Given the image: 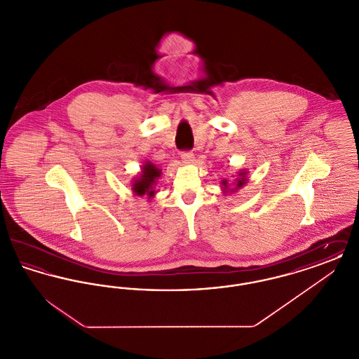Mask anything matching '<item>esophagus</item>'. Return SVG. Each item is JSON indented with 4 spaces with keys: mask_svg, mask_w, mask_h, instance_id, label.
I'll list each match as a JSON object with an SVG mask.
<instances>
[{
    "mask_svg": "<svg viewBox=\"0 0 359 359\" xmlns=\"http://www.w3.org/2000/svg\"><path fill=\"white\" fill-rule=\"evenodd\" d=\"M180 157H182L183 163H187V164L194 161V154H192L191 151H184V152H182V154H180Z\"/></svg>",
    "mask_w": 359,
    "mask_h": 359,
    "instance_id": "obj_1",
    "label": "esophagus"
}]
</instances>
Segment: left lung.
<instances>
[{
    "mask_svg": "<svg viewBox=\"0 0 359 359\" xmlns=\"http://www.w3.org/2000/svg\"><path fill=\"white\" fill-rule=\"evenodd\" d=\"M238 175V179H236V182H237V183H236V187H234V189H233V188H230V189H229L227 180H222V182H221V183H222V188L224 192H227V191H236V189H238V188L243 187V186H245V183L248 182V179H246V172L241 171Z\"/></svg>",
    "mask_w": 359,
    "mask_h": 359,
    "instance_id": "left-lung-1",
    "label": "left lung"
}]
</instances>
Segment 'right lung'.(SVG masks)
<instances>
[{"label": "right lung", "mask_w": 359, "mask_h": 359, "mask_svg": "<svg viewBox=\"0 0 359 359\" xmlns=\"http://www.w3.org/2000/svg\"><path fill=\"white\" fill-rule=\"evenodd\" d=\"M160 175H161V171L151 161H147L142 165V171L140 173V176L133 182L132 189H133L135 195L137 196L147 195L148 199H152L156 194L154 186H156Z\"/></svg>", "instance_id": "obj_1"}]
</instances>
